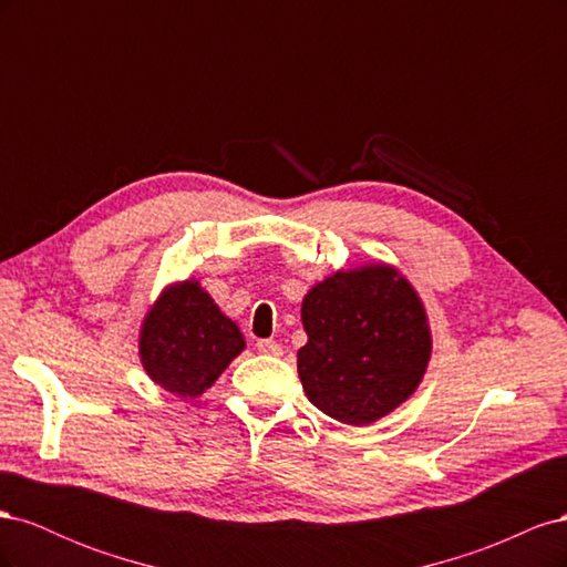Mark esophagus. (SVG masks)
<instances>
[{
  "mask_svg": "<svg viewBox=\"0 0 567 567\" xmlns=\"http://www.w3.org/2000/svg\"><path fill=\"white\" fill-rule=\"evenodd\" d=\"M255 348H257V352H262V354H271V357H279L281 354V346H279L277 340H271V338L257 340Z\"/></svg>",
  "mask_w": 567,
  "mask_h": 567,
  "instance_id": "esophagus-1",
  "label": "esophagus"
}]
</instances>
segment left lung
I'll return each mask as SVG.
<instances>
[{
  "instance_id": "left-lung-1",
  "label": "left lung",
  "mask_w": 567,
  "mask_h": 567,
  "mask_svg": "<svg viewBox=\"0 0 567 567\" xmlns=\"http://www.w3.org/2000/svg\"><path fill=\"white\" fill-rule=\"evenodd\" d=\"M298 373L310 402L348 425L398 409L423 379L431 329L416 290L388 265L336 271L302 300Z\"/></svg>"
}]
</instances>
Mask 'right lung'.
Masks as SVG:
<instances>
[{
    "label": "right lung",
    "mask_w": 567,
    "mask_h": 567,
    "mask_svg": "<svg viewBox=\"0 0 567 567\" xmlns=\"http://www.w3.org/2000/svg\"><path fill=\"white\" fill-rule=\"evenodd\" d=\"M244 348L238 326L219 312L198 281L165 288L140 336L146 373L179 398L203 394Z\"/></svg>",
    "instance_id": "add662e5"
}]
</instances>
